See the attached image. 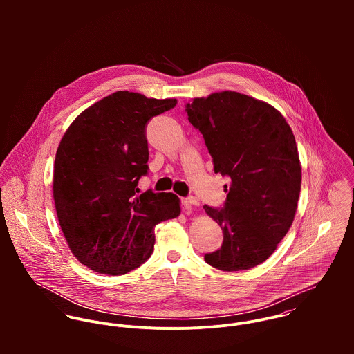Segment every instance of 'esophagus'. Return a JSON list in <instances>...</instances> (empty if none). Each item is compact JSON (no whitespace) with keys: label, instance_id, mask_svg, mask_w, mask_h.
Segmentation results:
<instances>
[{"label":"esophagus","instance_id":"obj_1","mask_svg":"<svg viewBox=\"0 0 354 354\" xmlns=\"http://www.w3.org/2000/svg\"><path fill=\"white\" fill-rule=\"evenodd\" d=\"M183 204H184L185 207L191 208V205H199V201H198L196 198H194V196H188V198H184V199H183Z\"/></svg>","mask_w":354,"mask_h":354}]
</instances>
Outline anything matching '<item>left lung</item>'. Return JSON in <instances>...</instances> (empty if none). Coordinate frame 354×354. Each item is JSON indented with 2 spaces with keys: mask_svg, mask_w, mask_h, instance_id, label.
<instances>
[{
  "mask_svg": "<svg viewBox=\"0 0 354 354\" xmlns=\"http://www.w3.org/2000/svg\"><path fill=\"white\" fill-rule=\"evenodd\" d=\"M212 156L214 171L230 178L222 207L204 205L223 243L204 260L222 271L250 270L267 260L289 232L301 189L295 135L268 103L223 91L185 104Z\"/></svg>",
  "mask_w": 354,
  "mask_h": 354,
  "instance_id": "1",
  "label": "left lung"
}]
</instances>
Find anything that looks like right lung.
<instances>
[{
    "mask_svg": "<svg viewBox=\"0 0 354 354\" xmlns=\"http://www.w3.org/2000/svg\"><path fill=\"white\" fill-rule=\"evenodd\" d=\"M177 100L117 91L86 109L65 132L54 160L53 196L72 253L88 268L124 275L153 250V227L180 215V199L151 189L146 128Z\"/></svg>",
    "mask_w": 354,
    "mask_h": 354,
    "instance_id": "obj_1",
    "label": "right lung"
}]
</instances>
